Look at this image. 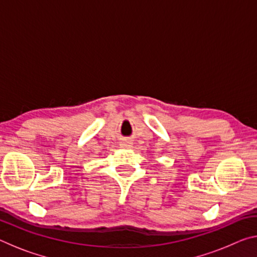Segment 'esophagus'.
I'll use <instances>...</instances> for the list:
<instances>
[{"label": "esophagus", "mask_w": 257, "mask_h": 257, "mask_svg": "<svg viewBox=\"0 0 257 257\" xmlns=\"http://www.w3.org/2000/svg\"><path fill=\"white\" fill-rule=\"evenodd\" d=\"M121 146H122V147H130V146H132V142H129V141L121 142Z\"/></svg>", "instance_id": "34e87169"}]
</instances>
